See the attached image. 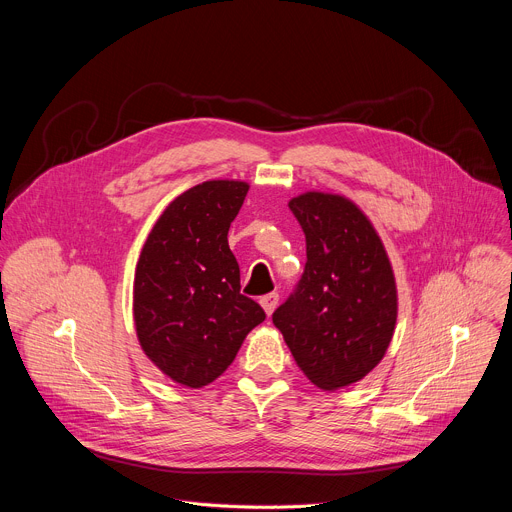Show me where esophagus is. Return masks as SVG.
<instances>
[{"mask_svg":"<svg viewBox=\"0 0 512 512\" xmlns=\"http://www.w3.org/2000/svg\"><path fill=\"white\" fill-rule=\"evenodd\" d=\"M277 304H279V294H277V291H271V294H267V296L261 298V306H263V310L267 312V316L273 314V310L277 308Z\"/></svg>","mask_w":512,"mask_h":512,"instance_id":"obj_1","label":"esophagus"}]
</instances>
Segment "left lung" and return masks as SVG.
<instances>
[{
	"mask_svg": "<svg viewBox=\"0 0 512 512\" xmlns=\"http://www.w3.org/2000/svg\"><path fill=\"white\" fill-rule=\"evenodd\" d=\"M306 235V267L273 324L300 371L334 391L367 377L393 338L397 287L369 218L336 194L289 200Z\"/></svg>",
	"mask_w": 512,
	"mask_h": 512,
	"instance_id": "1",
	"label": "left lung"
}]
</instances>
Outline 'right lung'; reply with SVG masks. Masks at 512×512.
<instances>
[{
	"label": "right lung",
	"instance_id": "add662e5",
	"mask_svg": "<svg viewBox=\"0 0 512 512\" xmlns=\"http://www.w3.org/2000/svg\"><path fill=\"white\" fill-rule=\"evenodd\" d=\"M249 186L210 180L180 194L158 218L137 261L133 318L156 367L184 387H204L235 360L245 336L265 320L241 294L229 227Z\"/></svg>",
	"mask_w": 512,
	"mask_h": 512
}]
</instances>
